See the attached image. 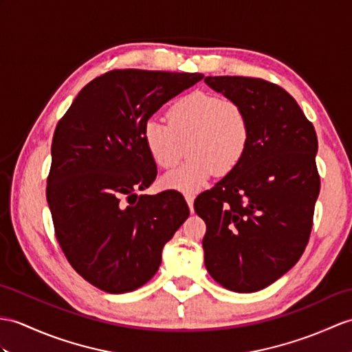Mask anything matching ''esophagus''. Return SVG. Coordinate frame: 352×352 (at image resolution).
I'll return each instance as SVG.
<instances>
[{
    "label": "esophagus",
    "mask_w": 352,
    "mask_h": 352,
    "mask_svg": "<svg viewBox=\"0 0 352 352\" xmlns=\"http://www.w3.org/2000/svg\"><path fill=\"white\" fill-rule=\"evenodd\" d=\"M184 198H186V202H187V206H189L190 211H193V201H195V195H193V193H184Z\"/></svg>",
    "instance_id": "34e87169"
}]
</instances>
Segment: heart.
Instances as JSON below:
<instances>
[{"instance_id": "heart-1", "label": "heart", "mask_w": 352, "mask_h": 352, "mask_svg": "<svg viewBox=\"0 0 352 352\" xmlns=\"http://www.w3.org/2000/svg\"><path fill=\"white\" fill-rule=\"evenodd\" d=\"M250 126L239 103L207 93H192L168 109V122L150 118L142 139L150 157L160 168H173L184 153L190 157L162 177L166 189H202L217 170L230 173L246 156Z\"/></svg>"}]
</instances>
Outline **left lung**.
I'll list each match as a JSON object with an SVG mask.
<instances>
[{
    "label": "left lung",
    "instance_id": "1",
    "mask_svg": "<svg viewBox=\"0 0 352 352\" xmlns=\"http://www.w3.org/2000/svg\"><path fill=\"white\" fill-rule=\"evenodd\" d=\"M246 112V156L195 201L204 219V263L223 288L256 292L297 264L320 195L315 129L294 97L258 78L207 76Z\"/></svg>",
    "mask_w": 352,
    "mask_h": 352
}]
</instances>
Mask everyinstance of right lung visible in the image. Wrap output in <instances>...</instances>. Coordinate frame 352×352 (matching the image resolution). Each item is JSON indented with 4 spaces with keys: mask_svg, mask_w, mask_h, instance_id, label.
Instances as JSON below:
<instances>
[{
    "mask_svg": "<svg viewBox=\"0 0 352 352\" xmlns=\"http://www.w3.org/2000/svg\"><path fill=\"white\" fill-rule=\"evenodd\" d=\"M201 73L111 70L80 89L56 124L46 199L76 273L104 292L141 288L189 217L182 195H136L157 175L142 139L154 112Z\"/></svg>",
    "mask_w": 352,
    "mask_h": 352,
    "instance_id": "1",
    "label": "right lung"
}]
</instances>
